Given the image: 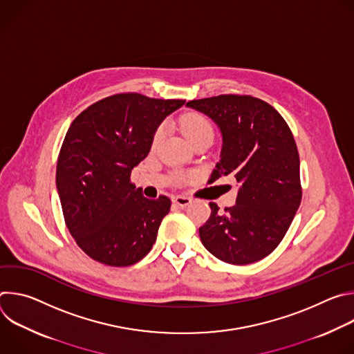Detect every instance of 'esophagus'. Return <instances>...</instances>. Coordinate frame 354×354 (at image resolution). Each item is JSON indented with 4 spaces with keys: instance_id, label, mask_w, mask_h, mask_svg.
I'll return each instance as SVG.
<instances>
[{
    "instance_id": "obj_1",
    "label": "esophagus",
    "mask_w": 354,
    "mask_h": 354,
    "mask_svg": "<svg viewBox=\"0 0 354 354\" xmlns=\"http://www.w3.org/2000/svg\"><path fill=\"white\" fill-rule=\"evenodd\" d=\"M172 201L175 205H178L179 207H186L187 205L192 203V198L189 196H182V194H178V196H174Z\"/></svg>"
}]
</instances>
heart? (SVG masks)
<instances>
[{"instance_id": "b5f03b06", "label": "heart", "mask_w": 354, "mask_h": 354, "mask_svg": "<svg viewBox=\"0 0 354 354\" xmlns=\"http://www.w3.org/2000/svg\"><path fill=\"white\" fill-rule=\"evenodd\" d=\"M179 127L190 144H194L198 140H203V138H213V126L210 120L200 113H186L180 116ZM161 137H162V127H160L156 131L153 144L157 145Z\"/></svg>"}]
</instances>
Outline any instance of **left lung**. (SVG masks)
I'll use <instances>...</instances> for the list:
<instances>
[{
	"label": "left lung",
	"mask_w": 354,
	"mask_h": 354,
	"mask_svg": "<svg viewBox=\"0 0 354 354\" xmlns=\"http://www.w3.org/2000/svg\"><path fill=\"white\" fill-rule=\"evenodd\" d=\"M187 108L207 115L223 136L221 160L210 182L232 175L238 182L235 206L212 214L198 228L205 248L231 265L266 258L284 238L301 203L299 157L281 115L262 99L218 95L194 99Z\"/></svg>",
	"instance_id": "8db88e82"
}]
</instances>
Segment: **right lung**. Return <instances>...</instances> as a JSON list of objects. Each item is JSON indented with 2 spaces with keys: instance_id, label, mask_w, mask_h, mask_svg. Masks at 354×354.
I'll use <instances>...</instances> for the list:
<instances>
[{
  "instance_id": "right-lung-1",
  "label": "right lung",
  "mask_w": 354,
  "mask_h": 354,
  "mask_svg": "<svg viewBox=\"0 0 354 354\" xmlns=\"http://www.w3.org/2000/svg\"><path fill=\"white\" fill-rule=\"evenodd\" d=\"M183 104L116 93L71 123L59 154L56 185L66 225L93 261L124 268L153 248L171 198L144 197L130 175L148 156L161 122Z\"/></svg>"
}]
</instances>
